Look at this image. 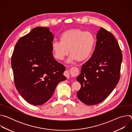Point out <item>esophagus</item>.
Returning <instances> with one entry per match:
<instances>
[{
    "instance_id": "34e87169",
    "label": "esophagus",
    "mask_w": 132,
    "mask_h": 132,
    "mask_svg": "<svg viewBox=\"0 0 132 132\" xmlns=\"http://www.w3.org/2000/svg\"><path fill=\"white\" fill-rule=\"evenodd\" d=\"M64 75H65V76L67 77V79L69 78V71H68V70L65 71L64 72Z\"/></svg>"
}]
</instances>
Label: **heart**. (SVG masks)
Listing matches in <instances>:
<instances>
[{
	"label": "heart",
	"instance_id": "heart-1",
	"mask_svg": "<svg viewBox=\"0 0 132 132\" xmlns=\"http://www.w3.org/2000/svg\"><path fill=\"white\" fill-rule=\"evenodd\" d=\"M96 43L95 35L90 32L73 29L64 32L60 36V41H53L52 49L55 57L63 60L69 53L67 62L76 60L82 62L89 58Z\"/></svg>",
	"mask_w": 132,
	"mask_h": 132
}]
</instances>
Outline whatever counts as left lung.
<instances>
[{
	"instance_id": "8db88e82",
	"label": "left lung",
	"mask_w": 132,
	"mask_h": 132,
	"mask_svg": "<svg viewBox=\"0 0 132 132\" xmlns=\"http://www.w3.org/2000/svg\"><path fill=\"white\" fill-rule=\"evenodd\" d=\"M95 50L76 78L81 84L78 99L88 105L98 104L114 90L120 77L122 53L114 35L103 28L97 34Z\"/></svg>"
}]
</instances>
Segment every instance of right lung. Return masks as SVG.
<instances>
[{
  "label": "right lung",
  "mask_w": 132,
  "mask_h": 132,
  "mask_svg": "<svg viewBox=\"0 0 132 132\" xmlns=\"http://www.w3.org/2000/svg\"><path fill=\"white\" fill-rule=\"evenodd\" d=\"M54 35L48 28L36 27L16 43L11 57L15 88L28 103L40 105L64 81L65 67L53 57Z\"/></svg>",
  "instance_id": "add662e5"
}]
</instances>
